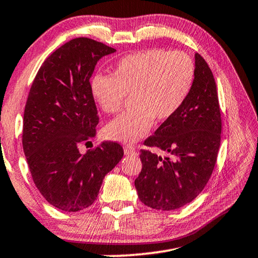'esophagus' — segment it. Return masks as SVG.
<instances>
[{
    "label": "esophagus",
    "mask_w": 258,
    "mask_h": 258,
    "mask_svg": "<svg viewBox=\"0 0 258 258\" xmlns=\"http://www.w3.org/2000/svg\"><path fill=\"white\" fill-rule=\"evenodd\" d=\"M124 153L127 154V155H132V154H136V147L133 145H126L124 146Z\"/></svg>",
    "instance_id": "esophagus-1"
}]
</instances>
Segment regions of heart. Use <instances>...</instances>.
Returning <instances> with one entry per match:
<instances>
[{
    "instance_id": "b5f03b06",
    "label": "heart",
    "mask_w": 258,
    "mask_h": 258,
    "mask_svg": "<svg viewBox=\"0 0 258 258\" xmlns=\"http://www.w3.org/2000/svg\"><path fill=\"white\" fill-rule=\"evenodd\" d=\"M194 78L195 64L186 52L151 48L122 57L111 76L97 75L91 81L94 100L105 113L119 112L126 95H132L133 108L110 122L108 137L137 141L154 120L170 119L185 103Z\"/></svg>"
}]
</instances>
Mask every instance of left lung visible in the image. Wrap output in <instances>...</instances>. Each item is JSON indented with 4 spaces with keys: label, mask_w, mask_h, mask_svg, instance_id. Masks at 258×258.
<instances>
[{
    "label": "left lung",
    "mask_w": 258,
    "mask_h": 258,
    "mask_svg": "<svg viewBox=\"0 0 258 258\" xmlns=\"http://www.w3.org/2000/svg\"><path fill=\"white\" fill-rule=\"evenodd\" d=\"M222 118L214 75L195 54L189 95L170 119L147 138L140 150L142 170L134 181L140 201L156 210L179 209L193 201L209 181L217 161ZM150 148L169 152L163 159Z\"/></svg>",
    "instance_id": "8db88e82"
}]
</instances>
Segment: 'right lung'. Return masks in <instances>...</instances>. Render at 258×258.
I'll return each instance as SVG.
<instances>
[{"label": "right lung", "instance_id": "add662e5", "mask_svg": "<svg viewBox=\"0 0 258 258\" xmlns=\"http://www.w3.org/2000/svg\"><path fill=\"white\" fill-rule=\"evenodd\" d=\"M116 49L89 38H76L47 57L31 86L24 110L23 148L41 195L68 212L95 201L105 174L124 156L122 147L103 141L81 154L95 137L99 114L91 77L101 57Z\"/></svg>", "mask_w": 258, "mask_h": 258}]
</instances>
